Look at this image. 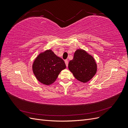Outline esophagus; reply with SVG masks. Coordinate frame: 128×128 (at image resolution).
Here are the masks:
<instances>
[{"label":"esophagus","mask_w":128,"mask_h":128,"mask_svg":"<svg viewBox=\"0 0 128 128\" xmlns=\"http://www.w3.org/2000/svg\"><path fill=\"white\" fill-rule=\"evenodd\" d=\"M64 62H65V64H66V66L68 67V61L66 60L64 61Z\"/></svg>","instance_id":"1"}]
</instances>
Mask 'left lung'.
I'll use <instances>...</instances> for the list:
<instances>
[{
  "mask_svg": "<svg viewBox=\"0 0 128 128\" xmlns=\"http://www.w3.org/2000/svg\"><path fill=\"white\" fill-rule=\"evenodd\" d=\"M68 69L75 78L83 83L91 80L96 72L97 64L91 55L82 49L75 51L73 59L69 61Z\"/></svg>",
  "mask_w": 128,
  "mask_h": 128,
  "instance_id": "1",
  "label": "left lung"
}]
</instances>
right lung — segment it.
<instances>
[{"label": "right lung", "mask_w": 128, "mask_h": 128, "mask_svg": "<svg viewBox=\"0 0 128 128\" xmlns=\"http://www.w3.org/2000/svg\"><path fill=\"white\" fill-rule=\"evenodd\" d=\"M66 68L64 61L51 50L40 53L32 64V70L36 78L46 86L54 82L60 72Z\"/></svg>", "instance_id": "right-lung-1"}]
</instances>
